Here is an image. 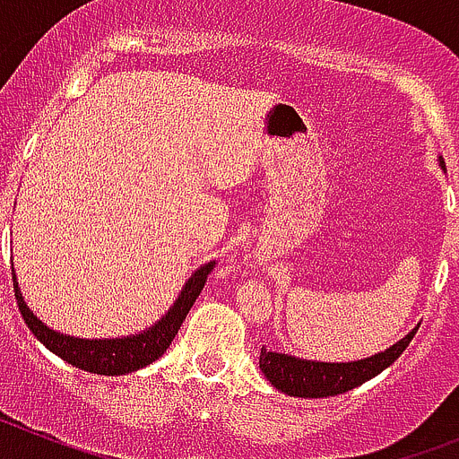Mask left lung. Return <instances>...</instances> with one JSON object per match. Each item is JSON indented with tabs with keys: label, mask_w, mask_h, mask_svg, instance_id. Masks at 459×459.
<instances>
[{
	"label": "left lung",
	"mask_w": 459,
	"mask_h": 459,
	"mask_svg": "<svg viewBox=\"0 0 459 459\" xmlns=\"http://www.w3.org/2000/svg\"><path fill=\"white\" fill-rule=\"evenodd\" d=\"M439 165L446 169L444 158L439 156ZM419 328H411L403 340H397L388 350L375 356L350 363H324V360H307L291 354H280L262 347L259 354V370L278 391L291 397H333L360 386L386 370L395 363L397 356L409 347Z\"/></svg>",
	"instance_id": "left-lung-1"
}]
</instances>
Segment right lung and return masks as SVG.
I'll list each match as a JSON object with an SVG mask.
<instances>
[{
	"label": "right lung",
	"instance_id": "1",
	"mask_svg": "<svg viewBox=\"0 0 459 459\" xmlns=\"http://www.w3.org/2000/svg\"><path fill=\"white\" fill-rule=\"evenodd\" d=\"M213 264L216 262L202 264L200 269L186 280L184 290L179 291L174 306L153 326H149L147 331H140L135 335H124V338H75V335L59 333L55 328L46 326V322H40L34 315V310H30V306L24 303V296L20 291L18 280H15L13 273L15 301H18L24 324L30 326L31 333L46 344L52 354H56L59 359L71 363L73 368L91 372V375L119 377L140 370V368H147L149 363L158 360L168 351L174 335L179 333L186 315L193 307L195 299L204 290L206 275L211 273Z\"/></svg>",
	"mask_w": 459,
	"mask_h": 459
}]
</instances>
